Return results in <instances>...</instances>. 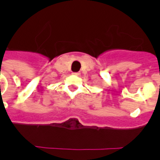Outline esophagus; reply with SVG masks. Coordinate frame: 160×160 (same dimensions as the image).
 Wrapping results in <instances>:
<instances>
[{"label":"esophagus","mask_w":160,"mask_h":160,"mask_svg":"<svg viewBox=\"0 0 160 160\" xmlns=\"http://www.w3.org/2000/svg\"><path fill=\"white\" fill-rule=\"evenodd\" d=\"M73 75H76V76H79L80 75V73H73Z\"/></svg>","instance_id":"esophagus-1"}]
</instances>
